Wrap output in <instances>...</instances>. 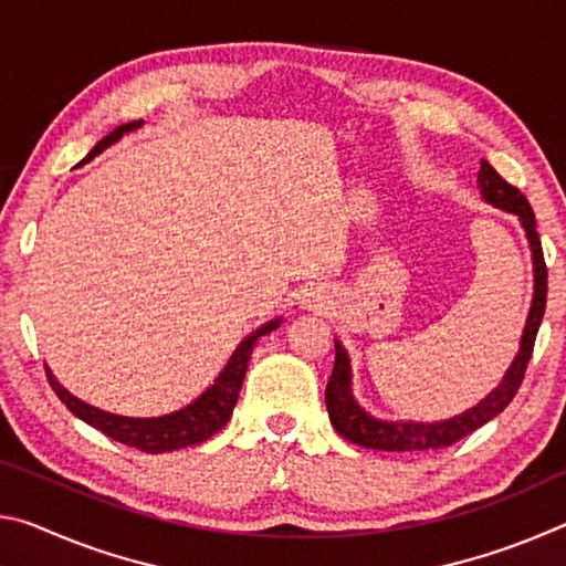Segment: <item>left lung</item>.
I'll list each match as a JSON object with an SVG mask.
<instances>
[{"mask_svg": "<svg viewBox=\"0 0 566 566\" xmlns=\"http://www.w3.org/2000/svg\"><path fill=\"white\" fill-rule=\"evenodd\" d=\"M476 179L486 202L520 217L522 227L526 229V237H530L534 256V302L522 334L520 354H516V359L510 371H506V377L502 379V385L484 401H479L474 409H469L454 419L439 421V424H415V421H379L375 417H369L367 411L354 401L349 389V357L342 344L334 339V349H337V354H334V369L327 381L324 399H327V411L334 429H337L344 439H349L352 444L379 449V452H427V449L452 447L459 439L476 432L479 427L486 424V421L510 407V401L522 387L526 364H530L534 352L536 332H539V324L544 317V306H547V264H544L542 242L539 234H536L534 212L522 191L510 185L506 179H502L500 171H496L490 161H482V169H479Z\"/></svg>", "mask_w": 566, "mask_h": 566, "instance_id": "obj_1", "label": "left lung"}]
</instances>
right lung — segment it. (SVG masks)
<instances>
[{"label": "right lung", "mask_w": 566, "mask_h": 566, "mask_svg": "<svg viewBox=\"0 0 566 566\" xmlns=\"http://www.w3.org/2000/svg\"><path fill=\"white\" fill-rule=\"evenodd\" d=\"M139 124L142 122H129V124H122V127L109 132L107 137L99 139L97 145H94L90 157L99 155L104 147H109L112 142H117L124 132L137 129ZM276 327H280V319L264 324L262 329H256L252 337H247L242 344H239L237 352L232 354V359L227 361L222 375L217 377L214 385L209 387L197 401H191L189 407L175 411V415L155 417V419L119 417V415H109V411H102L97 407L84 405L82 399L70 395V391H66L60 381L52 377L50 369L46 367L44 369H46V379H50L54 395L62 399V405H66V409H70L74 417H80L82 421H87L90 427L99 429L102 434H107L109 439H114V442L134 447V449H139V452H147V454L175 452V449H185V447L205 442V439L217 434L219 429L227 424L229 417H232V409L237 405L239 389H242L247 364H249V357H252L254 342L264 337V334H270Z\"/></svg>", "instance_id": "right-lung-1"}]
</instances>
